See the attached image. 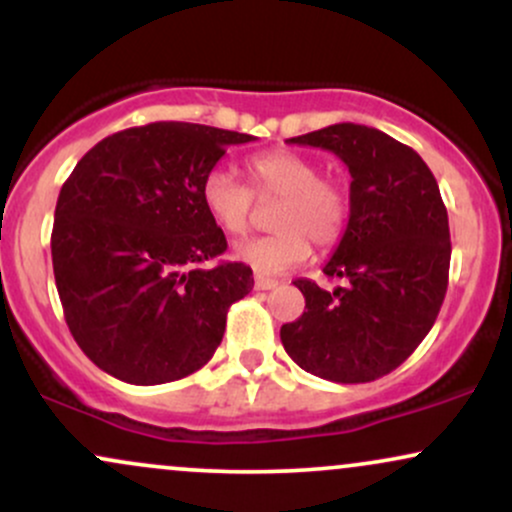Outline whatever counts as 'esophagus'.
I'll return each mask as SVG.
<instances>
[{"instance_id": "1", "label": "esophagus", "mask_w": 512, "mask_h": 512, "mask_svg": "<svg viewBox=\"0 0 512 512\" xmlns=\"http://www.w3.org/2000/svg\"><path fill=\"white\" fill-rule=\"evenodd\" d=\"M276 284H279V281L267 279V276H255V291H269V289H276Z\"/></svg>"}]
</instances>
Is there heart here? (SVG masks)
<instances>
[{"mask_svg":"<svg viewBox=\"0 0 512 512\" xmlns=\"http://www.w3.org/2000/svg\"><path fill=\"white\" fill-rule=\"evenodd\" d=\"M245 187L228 170L214 168L204 175L199 197L207 216L226 236H243L255 219V199L269 204L279 199L269 226L274 233L238 243L233 255L255 272L281 274L308 260L310 243L330 250L342 238L349 197L339 180L320 175L310 156L289 149L264 151L248 161Z\"/></svg>","mask_w":512,"mask_h":512,"instance_id":"1","label":"heart"}]
</instances>
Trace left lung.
I'll return each mask as SVG.
<instances>
[{
  "instance_id": "left-lung-1",
  "label": "left lung",
  "mask_w": 512,
  "mask_h": 512,
  "mask_svg": "<svg viewBox=\"0 0 512 512\" xmlns=\"http://www.w3.org/2000/svg\"><path fill=\"white\" fill-rule=\"evenodd\" d=\"M289 142L342 158L351 207L322 267L344 286L293 281L305 313L281 327V344L317 378L370 383L407 361L436 322L448 291V211L424 158L380 129L339 122Z\"/></svg>"
}]
</instances>
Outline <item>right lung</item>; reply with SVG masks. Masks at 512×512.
Returning a JSON list of instances; mask_svg holds the SVG:
<instances>
[{
	"label": "right lung",
	"instance_id": "obj_1",
	"mask_svg": "<svg viewBox=\"0 0 512 512\" xmlns=\"http://www.w3.org/2000/svg\"><path fill=\"white\" fill-rule=\"evenodd\" d=\"M255 137L190 122L110 134L57 197L52 269L69 332L98 368L132 385L195 373L214 356L226 313L252 289L202 207L204 175L226 146Z\"/></svg>",
	"mask_w": 512,
	"mask_h": 512
}]
</instances>
